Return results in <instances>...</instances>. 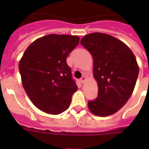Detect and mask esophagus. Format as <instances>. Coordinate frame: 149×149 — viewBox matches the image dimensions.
Returning a JSON list of instances; mask_svg holds the SVG:
<instances>
[{
  "label": "esophagus",
  "instance_id": "1",
  "mask_svg": "<svg viewBox=\"0 0 149 149\" xmlns=\"http://www.w3.org/2000/svg\"><path fill=\"white\" fill-rule=\"evenodd\" d=\"M86 80V77H85V76H83V77L80 78V82H81L82 84H84Z\"/></svg>",
  "mask_w": 149,
  "mask_h": 149
}]
</instances>
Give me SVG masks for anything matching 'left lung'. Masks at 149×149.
<instances>
[{"instance_id":"left-lung-1","label":"left lung","mask_w":149,"mask_h":149,"mask_svg":"<svg viewBox=\"0 0 149 149\" xmlns=\"http://www.w3.org/2000/svg\"><path fill=\"white\" fill-rule=\"evenodd\" d=\"M80 43L93 56V77L98 86V97L88 102L89 110L99 117L111 115L134 91L139 72L135 56L126 44L107 34H88Z\"/></svg>"}]
</instances>
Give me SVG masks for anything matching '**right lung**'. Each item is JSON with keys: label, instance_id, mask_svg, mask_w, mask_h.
Listing matches in <instances>:
<instances>
[{"label": "right lung", "instance_id": "1", "mask_svg": "<svg viewBox=\"0 0 149 149\" xmlns=\"http://www.w3.org/2000/svg\"><path fill=\"white\" fill-rule=\"evenodd\" d=\"M79 42L77 36L50 34L37 38L24 51L18 67L27 95L40 111L59 114L77 91L66 58Z\"/></svg>", "mask_w": 149, "mask_h": 149}]
</instances>
